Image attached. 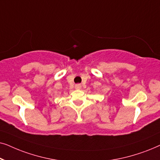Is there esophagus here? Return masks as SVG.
Wrapping results in <instances>:
<instances>
[{
	"label": "esophagus",
	"mask_w": 160,
	"mask_h": 160,
	"mask_svg": "<svg viewBox=\"0 0 160 160\" xmlns=\"http://www.w3.org/2000/svg\"><path fill=\"white\" fill-rule=\"evenodd\" d=\"M81 88H82V85L79 84H76L75 86V89H81Z\"/></svg>",
	"instance_id": "obj_1"
}]
</instances>
